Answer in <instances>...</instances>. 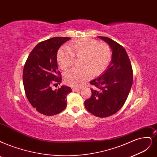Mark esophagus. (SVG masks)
<instances>
[{
  "label": "esophagus",
  "mask_w": 157,
  "mask_h": 157,
  "mask_svg": "<svg viewBox=\"0 0 157 157\" xmlns=\"http://www.w3.org/2000/svg\"><path fill=\"white\" fill-rule=\"evenodd\" d=\"M72 91L74 92H77V91H79L80 90V89H78V88H72Z\"/></svg>",
  "instance_id": "obj_1"
}]
</instances>
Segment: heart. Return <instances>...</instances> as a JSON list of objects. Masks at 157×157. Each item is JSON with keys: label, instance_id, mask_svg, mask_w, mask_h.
I'll list each match as a JSON object with an SVG mask.
<instances>
[{"label": "heart", "instance_id": "1", "mask_svg": "<svg viewBox=\"0 0 157 157\" xmlns=\"http://www.w3.org/2000/svg\"><path fill=\"white\" fill-rule=\"evenodd\" d=\"M75 57L81 58L82 68L72 69L64 74L66 84L72 87H80L92 74L94 76L102 74L109 66L112 58V52L106 43H100L97 40L83 38L74 40L57 51V61L60 68L66 70L74 63Z\"/></svg>", "mask_w": 157, "mask_h": 157}]
</instances>
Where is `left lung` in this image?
<instances>
[{
  "label": "left lung",
  "instance_id": "left-lung-1",
  "mask_svg": "<svg viewBox=\"0 0 157 157\" xmlns=\"http://www.w3.org/2000/svg\"><path fill=\"white\" fill-rule=\"evenodd\" d=\"M113 50L111 63L101 76L92 80L91 96L85 101L86 109L100 118L110 117L123 107L132 84L133 72L125 48L113 39L98 36Z\"/></svg>",
  "mask_w": 157,
  "mask_h": 157
}]
</instances>
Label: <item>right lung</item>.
<instances>
[{
    "instance_id": "add662e5",
    "label": "right lung",
    "mask_w": 157,
    "mask_h": 157,
    "mask_svg": "<svg viewBox=\"0 0 157 157\" xmlns=\"http://www.w3.org/2000/svg\"><path fill=\"white\" fill-rule=\"evenodd\" d=\"M71 37H55L38 43L29 54L23 69L22 79L28 100L40 114L54 116L67 107V95L71 87L61 86L53 90L52 85L60 84L57 53L60 46Z\"/></svg>"
}]
</instances>
